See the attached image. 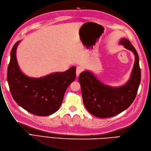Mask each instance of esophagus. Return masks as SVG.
Instances as JSON below:
<instances>
[{"label": "esophagus", "mask_w": 151, "mask_h": 151, "mask_svg": "<svg viewBox=\"0 0 151 151\" xmlns=\"http://www.w3.org/2000/svg\"><path fill=\"white\" fill-rule=\"evenodd\" d=\"M82 71H83L82 68H81V66H78V67L76 68V76H78Z\"/></svg>", "instance_id": "1"}]
</instances>
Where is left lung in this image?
Here are the masks:
<instances>
[{"label":"left lung","instance_id":"obj_1","mask_svg":"<svg viewBox=\"0 0 151 151\" xmlns=\"http://www.w3.org/2000/svg\"><path fill=\"white\" fill-rule=\"evenodd\" d=\"M120 44L135 55L134 68L125 85L119 87L105 85L88 70L81 73L78 78L85 108L97 117L109 118L122 112L132 104L137 93L141 78L139 55L127 39H121Z\"/></svg>","mask_w":151,"mask_h":151}]
</instances>
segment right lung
I'll return each mask as SVG.
<instances>
[{"mask_svg":"<svg viewBox=\"0 0 151 151\" xmlns=\"http://www.w3.org/2000/svg\"><path fill=\"white\" fill-rule=\"evenodd\" d=\"M14 45L7 68V81L16 103L29 112L38 116L55 113L62 104L65 91L76 78V67L41 78H31L19 68L16 58L19 43Z\"/></svg>","mask_w":151,"mask_h":151,"instance_id":"obj_1","label":"right lung"}]
</instances>
